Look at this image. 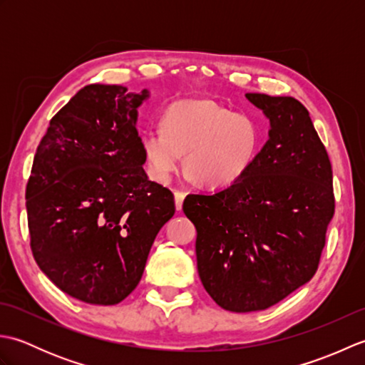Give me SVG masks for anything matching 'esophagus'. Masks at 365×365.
<instances>
[{"mask_svg": "<svg viewBox=\"0 0 365 365\" xmlns=\"http://www.w3.org/2000/svg\"><path fill=\"white\" fill-rule=\"evenodd\" d=\"M174 199H175V208H177V210H182L183 199H185V192L175 190V191H174Z\"/></svg>", "mask_w": 365, "mask_h": 365, "instance_id": "esophagus-1", "label": "esophagus"}]
</instances>
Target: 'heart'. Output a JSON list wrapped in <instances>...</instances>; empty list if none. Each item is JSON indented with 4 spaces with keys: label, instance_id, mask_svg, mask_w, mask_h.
I'll use <instances>...</instances> for the list:
<instances>
[{
    "label": "heart",
    "instance_id": "1",
    "mask_svg": "<svg viewBox=\"0 0 365 365\" xmlns=\"http://www.w3.org/2000/svg\"><path fill=\"white\" fill-rule=\"evenodd\" d=\"M262 144L259 120L208 98H183L170 105L161 131H147L143 150L150 174L166 182L185 155V173L210 190L229 188L250 173Z\"/></svg>",
    "mask_w": 365,
    "mask_h": 365
}]
</instances>
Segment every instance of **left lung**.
Here are the masks:
<instances>
[{"label": "left lung", "mask_w": 365, "mask_h": 365, "mask_svg": "<svg viewBox=\"0 0 365 365\" xmlns=\"http://www.w3.org/2000/svg\"><path fill=\"white\" fill-rule=\"evenodd\" d=\"M269 119V138L242 180L188 195L197 271L216 304L265 311L312 279L334 216L328 152L293 97L246 94Z\"/></svg>", "instance_id": "8db88e82"}]
</instances>
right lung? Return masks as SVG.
I'll use <instances>...</instances> for the list:
<instances>
[{"mask_svg":"<svg viewBox=\"0 0 365 365\" xmlns=\"http://www.w3.org/2000/svg\"><path fill=\"white\" fill-rule=\"evenodd\" d=\"M149 97L89 84L53 115L26 185L31 251L72 298L113 306L136 289L153 240L175 213L149 180L138 106Z\"/></svg>","mask_w":365,"mask_h":365,"instance_id":"obj_1","label":"right lung"}]
</instances>
